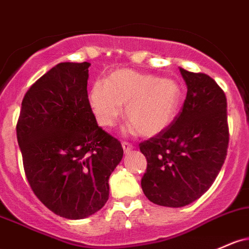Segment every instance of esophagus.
I'll return each mask as SVG.
<instances>
[{"label": "esophagus", "instance_id": "1", "mask_svg": "<svg viewBox=\"0 0 249 249\" xmlns=\"http://www.w3.org/2000/svg\"><path fill=\"white\" fill-rule=\"evenodd\" d=\"M122 146H123V150H124L125 154H129L131 150L133 149V145H131V144L127 143V142H123Z\"/></svg>", "mask_w": 249, "mask_h": 249}]
</instances>
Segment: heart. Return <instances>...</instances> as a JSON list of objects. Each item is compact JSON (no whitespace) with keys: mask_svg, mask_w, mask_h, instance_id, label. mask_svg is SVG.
Instances as JSON below:
<instances>
[{"mask_svg":"<svg viewBox=\"0 0 249 249\" xmlns=\"http://www.w3.org/2000/svg\"><path fill=\"white\" fill-rule=\"evenodd\" d=\"M181 97V89L173 79L120 68L112 72L105 83L95 81L87 100L95 120L104 127L116 124L123 113V105L126 104L129 130L152 137L171 124Z\"/></svg>","mask_w":249,"mask_h":249,"instance_id":"1","label":"heart"}]
</instances>
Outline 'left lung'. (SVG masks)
I'll list each match as a JSON object with an SVG mask.
<instances>
[{
	"label": "left lung",
	"instance_id": "left-lung-1",
	"mask_svg": "<svg viewBox=\"0 0 249 249\" xmlns=\"http://www.w3.org/2000/svg\"><path fill=\"white\" fill-rule=\"evenodd\" d=\"M187 98L174 122L139 144L146 157L142 189L152 203L179 208L212 187L227 156L229 142L225 92L203 73L179 68Z\"/></svg>",
	"mask_w": 249,
	"mask_h": 249
}]
</instances>
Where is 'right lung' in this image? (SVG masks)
Listing matches in <instances>:
<instances>
[{
  "label": "right lung",
  "instance_id": "add662e5",
  "mask_svg": "<svg viewBox=\"0 0 249 249\" xmlns=\"http://www.w3.org/2000/svg\"><path fill=\"white\" fill-rule=\"evenodd\" d=\"M89 62H61L27 91L16 125L27 179L49 210L89 217L108 200L123 158L118 139L98 126L87 100Z\"/></svg>",
  "mask_w": 249,
  "mask_h": 249
}]
</instances>
